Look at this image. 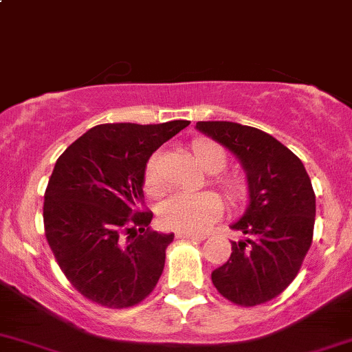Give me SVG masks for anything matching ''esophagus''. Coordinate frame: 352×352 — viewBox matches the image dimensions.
<instances>
[{"label":"esophagus","instance_id":"1","mask_svg":"<svg viewBox=\"0 0 352 352\" xmlns=\"http://www.w3.org/2000/svg\"><path fill=\"white\" fill-rule=\"evenodd\" d=\"M175 235H177V239H184V240H204L206 239V235H197V233L177 232Z\"/></svg>","mask_w":352,"mask_h":352}]
</instances>
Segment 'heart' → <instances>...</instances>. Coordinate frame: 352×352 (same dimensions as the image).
Returning <instances> with one entry per match:
<instances>
[{
    "label": "heart",
    "instance_id": "1",
    "mask_svg": "<svg viewBox=\"0 0 352 352\" xmlns=\"http://www.w3.org/2000/svg\"><path fill=\"white\" fill-rule=\"evenodd\" d=\"M194 158L208 173H218L226 166V153L218 143L209 140H197L192 143ZM162 153H155L148 160L144 168V189L151 196H158L165 189L160 173ZM228 204L240 208L248 199V184L242 177L225 175L216 179ZM223 202L214 192L173 194L160 206L158 218L165 228L184 233H202L221 214Z\"/></svg>",
    "mask_w": 352,
    "mask_h": 352
}]
</instances>
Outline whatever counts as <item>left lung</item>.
<instances>
[{"label": "left lung", "mask_w": 352, "mask_h": 352, "mask_svg": "<svg viewBox=\"0 0 352 352\" xmlns=\"http://www.w3.org/2000/svg\"><path fill=\"white\" fill-rule=\"evenodd\" d=\"M196 129L228 148L247 173L248 206L233 230L232 255L211 274L219 294L255 307L281 294L300 271L314 239L315 192L303 163L271 134L226 120Z\"/></svg>", "instance_id": "1"}]
</instances>
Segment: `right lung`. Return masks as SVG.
<instances>
[{
    "instance_id": "obj_1",
    "label": "right lung",
    "mask_w": 352,
    "mask_h": 352,
    "mask_svg": "<svg viewBox=\"0 0 352 352\" xmlns=\"http://www.w3.org/2000/svg\"><path fill=\"white\" fill-rule=\"evenodd\" d=\"M189 124H100L56 162L44 194L45 239L87 300L127 308L155 289L173 233L150 230L153 212L141 211L144 168Z\"/></svg>"
}]
</instances>
